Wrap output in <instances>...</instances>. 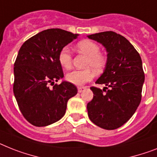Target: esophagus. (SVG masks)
<instances>
[{
  "mask_svg": "<svg viewBox=\"0 0 157 157\" xmlns=\"http://www.w3.org/2000/svg\"><path fill=\"white\" fill-rule=\"evenodd\" d=\"M85 89H86V87H85V86H78V91L79 93H81V92H82V91H83Z\"/></svg>",
  "mask_w": 157,
  "mask_h": 157,
  "instance_id": "esophagus-1",
  "label": "esophagus"
}]
</instances>
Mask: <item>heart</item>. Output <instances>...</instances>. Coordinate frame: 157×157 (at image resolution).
Returning a JSON list of instances; mask_svg holds the SVG:
<instances>
[{
	"label": "heart",
	"mask_w": 157,
	"mask_h": 157,
	"mask_svg": "<svg viewBox=\"0 0 157 157\" xmlns=\"http://www.w3.org/2000/svg\"><path fill=\"white\" fill-rule=\"evenodd\" d=\"M77 49L82 54L88 56L86 67H92L95 71H100L104 67L107 59L103 54H100V48L99 45L90 40H82L77 44ZM58 63L65 68L69 69L72 63V57L68 47H63L58 54ZM94 77V72L91 69L76 70L68 73L66 78L69 82L82 86L86 82L92 79Z\"/></svg>",
	"instance_id": "b5f03b06"
}]
</instances>
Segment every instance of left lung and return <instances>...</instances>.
<instances>
[{"mask_svg":"<svg viewBox=\"0 0 157 157\" xmlns=\"http://www.w3.org/2000/svg\"><path fill=\"white\" fill-rule=\"evenodd\" d=\"M87 37L102 44L107 52L105 70L95 82L106 86L103 90L90 87L94 96L86 106L88 116L97 126L114 130L128 122L140 103L144 82L142 60L129 41L113 31Z\"/></svg>","mask_w":157,"mask_h":157,"instance_id":"left-lung-1","label":"left lung"}]
</instances>
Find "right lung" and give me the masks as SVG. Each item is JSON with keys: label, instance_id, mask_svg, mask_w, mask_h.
Returning <instances> with one entry per match:
<instances>
[{"label": "right lung", "instance_id": "add662e5", "mask_svg": "<svg viewBox=\"0 0 157 157\" xmlns=\"http://www.w3.org/2000/svg\"><path fill=\"white\" fill-rule=\"evenodd\" d=\"M78 36L61 29H46L19 50L13 68L14 96L25 119L34 126H48L62 119L68 100L78 93L69 82L49 87L64 76L58 63L60 50Z\"/></svg>", "mask_w": 157, "mask_h": 157}]
</instances>
